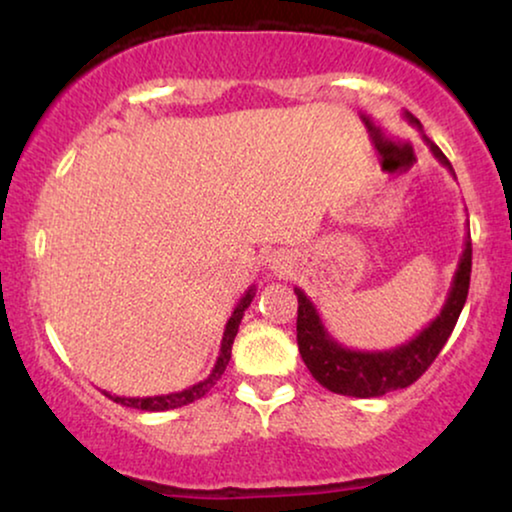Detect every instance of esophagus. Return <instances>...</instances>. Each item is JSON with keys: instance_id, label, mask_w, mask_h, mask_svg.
<instances>
[{"instance_id": "1", "label": "esophagus", "mask_w": 512, "mask_h": 512, "mask_svg": "<svg viewBox=\"0 0 512 512\" xmlns=\"http://www.w3.org/2000/svg\"><path fill=\"white\" fill-rule=\"evenodd\" d=\"M272 270H275V272H282L284 270L282 258H277V261H275V258H272Z\"/></svg>"}]
</instances>
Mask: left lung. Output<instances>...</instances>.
<instances>
[{
    "mask_svg": "<svg viewBox=\"0 0 512 512\" xmlns=\"http://www.w3.org/2000/svg\"><path fill=\"white\" fill-rule=\"evenodd\" d=\"M408 118V123L415 125L422 132V125L410 111L403 114ZM422 139L429 146L433 158L440 165H445L447 170H452L450 160L445 158V153L431 142L429 137L422 132ZM471 233H466L464 251H461L457 272H454L450 293H447L443 310L429 326L422 328L415 338L403 342L394 349H384V352H356V349L342 347L331 333L326 331V326L321 324V317L317 307L310 298L305 296L303 289H293L298 296V349L303 356L307 370H310L314 380L321 387H326L333 394L342 396H354V398H373L384 396L389 391L405 389L412 382H417L419 377L426 373V368L436 361L440 349L445 347L447 338H450L461 310H464L466 296H468V284H471Z\"/></svg>",
    "mask_w": 512,
    "mask_h": 512,
    "instance_id": "8db88e82",
    "label": "left lung"
}]
</instances>
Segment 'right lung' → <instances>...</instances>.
<instances>
[{"label":"right lung","instance_id":"right-lung-1","mask_svg":"<svg viewBox=\"0 0 512 512\" xmlns=\"http://www.w3.org/2000/svg\"><path fill=\"white\" fill-rule=\"evenodd\" d=\"M256 296V289L251 286V289L244 293L240 298V303L235 305L233 314H230L228 324H226V331H223V340H221V352H219V359H216L212 373H209L205 380L193 384V387H188L184 391H174V394H163V396H144V398H128V396H114L109 394V391H104V396H109L114 403H121L125 408H137V410H146V412H163V410H174V408H181V405H188L193 401H198L207 394L209 389L214 387L216 382L221 380L223 370H226L228 361H230V349H233V342H235V335H237V328H240V321L244 317V310L251 305V300Z\"/></svg>","mask_w":512,"mask_h":512}]
</instances>
